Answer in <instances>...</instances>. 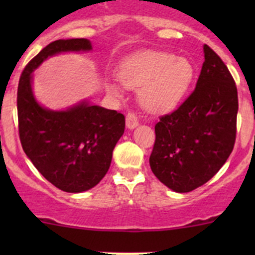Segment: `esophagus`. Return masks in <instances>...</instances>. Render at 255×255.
Wrapping results in <instances>:
<instances>
[{
    "mask_svg": "<svg viewBox=\"0 0 255 255\" xmlns=\"http://www.w3.org/2000/svg\"><path fill=\"white\" fill-rule=\"evenodd\" d=\"M126 126H127L129 129H133V128L137 127L138 118H137V115H135L134 112L129 111L127 113V116H126Z\"/></svg>",
    "mask_w": 255,
    "mask_h": 255,
    "instance_id": "esophagus-1",
    "label": "esophagus"
}]
</instances>
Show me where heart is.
Listing matches in <instances>:
<instances>
[{
  "label": "heart",
  "instance_id": "1",
  "mask_svg": "<svg viewBox=\"0 0 255 255\" xmlns=\"http://www.w3.org/2000/svg\"><path fill=\"white\" fill-rule=\"evenodd\" d=\"M195 68L186 58L169 51H144L126 61L120 80L126 87L140 89V102L151 112H166L180 104L190 89ZM109 90L117 94L115 85Z\"/></svg>",
  "mask_w": 255,
  "mask_h": 255
}]
</instances>
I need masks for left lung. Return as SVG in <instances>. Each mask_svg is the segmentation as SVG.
Masks as SVG:
<instances>
[{
    "instance_id": "obj_1",
    "label": "left lung",
    "mask_w": 255,
    "mask_h": 255,
    "mask_svg": "<svg viewBox=\"0 0 255 255\" xmlns=\"http://www.w3.org/2000/svg\"><path fill=\"white\" fill-rule=\"evenodd\" d=\"M196 87L155 125L149 164L165 186L189 192L206 184L232 153L237 133V86L222 59L204 45Z\"/></svg>"
}]
</instances>
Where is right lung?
<instances>
[{
	"mask_svg": "<svg viewBox=\"0 0 255 255\" xmlns=\"http://www.w3.org/2000/svg\"><path fill=\"white\" fill-rule=\"evenodd\" d=\"M91 49L85 38L51 42L25 65L18 84V130L23 150L49 182L65 192L86 191L104 179L113 148L125 132V116L87 102L66 111L44 109L33 96L32 73L54 54Z\"/></svg>",
	"mask_w": 255,
	"mask_h": 255,
	"instance_id": "right-lung-1",
	"label": "right lung"
}]
</instances>
